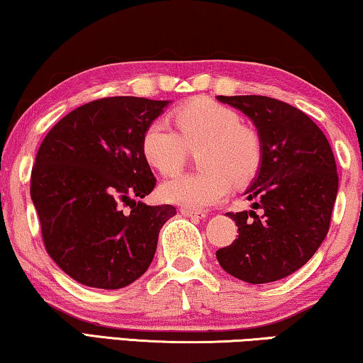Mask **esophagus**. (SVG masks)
<instances>
[{
    "instance_id": "obj_1",
    "label": "esophagus",
    "mask_w": 363,
    "mask_h": 363,
    "mask_svg": "<svg viewBox=\"0 0 363 363\" xmlns=\"http://www.w3.org/2000/svg\"><path fill=\"white\" fill-rule=\"evenodd\" d=\"M180 213L186 218H193V219H204L206 218V213L204 211H198V209H190V208H182Z\"/></svg>"
}]
</instances>
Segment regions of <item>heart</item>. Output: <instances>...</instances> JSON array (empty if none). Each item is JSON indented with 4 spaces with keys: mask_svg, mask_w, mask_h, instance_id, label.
I'll list each match as a JSON object with an SVG mask.
<instances>
[{
    "mask_svg": "<svg viewBox=\"0 0 363 363\" xmlns=\"http://www.w3.org/2000/svg\"><path fill=\"white\" fill-rule=\"evenodd\" d=\"M177 129L165 118L147 124L140 150L147 164L162 175L182 169L186 145L201 147L196 173H183L164 182L160 198L183 208L204 209L228 196L233 182L249 183L262 165V140L245 128L240 114L211 99H193L173 113Z\"/></svg>",
    "mask_w": 363,
    "mask_h": 363,
    "instance_id": "heart-1",
    "label": "heart"
}]
</instances>
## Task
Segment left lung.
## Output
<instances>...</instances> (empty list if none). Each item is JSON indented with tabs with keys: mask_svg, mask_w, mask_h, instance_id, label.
Masks as SVG:
<instances>
[{
	"mask_svg": "<svg viewBox=\"0 0 363 363\" xmlns=\"http://www.w3.org/2000/svg\"><path fill=\"white\" fill-rule=\"evenodd\" d=\"M249 116L262 165L247 188L250 211L228 213L239 238L216 252L219 265L247 283L281 280L306 264L328 235L339 177L333 149L311 118L275 98L218 96Z\"/></svg>",
	"mask_w": 363,
	"mask_h": 363,
	"instance_id": "obj_1",
	"label": "left lung"
}]
</instances>
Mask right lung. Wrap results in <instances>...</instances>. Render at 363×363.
Instances as JSON below:
<instances>
[{
    "label": "right lung",
    "mask_w": 363,
    "mask_h": 363,
    "mask_svg": "<svg viewBox=\"0 0 363 363\" xmlns=\"http://www.w3.org/2000/svg\"><path fill=\"white\" fill-rule=\"evenodd\" d=\"M169 103L96 99L68 113L42 140L30 173L42 240L82 285L118 290L138 280L152 264L162 225L177 214L172 204L134 199L155 186L140 139Z\"/></svg>",
    "instance_id": "1"
}]
</instances>
